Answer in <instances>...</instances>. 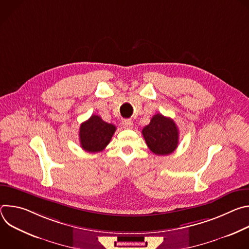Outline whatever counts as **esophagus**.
<instances>
[{
  "mask_svg": "<svg viewBox=\"0 0 249 249\" xmlns=\"http://www.w3.org/2000/svg\"><path fill=\"white\" fill-rule=\"evenodd\" d=\"M122 126H123V128L130 129V128L133 127V122H132V120H130V119H124V120L122 121Z\"/></svg>",
  "mask_w": 249,
  "mask_h": 249,
  "instance_id": "34e87169",
  "label": "esophagus"
}]
</instances>
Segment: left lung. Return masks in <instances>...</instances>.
Segmentation results:
<instances>
[{"label":"left lung","mask_w":249,"mask_h":249,"mask_svg":"<svg viewBox=\"0 0 249 249\" xmlns=\"http://www.w3.org/2000/svg\"><path fill=\"white\" fill-rule=\"evenodd\" d=\"M142 134L149 149L159 156L173 153L178 145V128L171 118L160 113L153 116L150 124L142 130Z\"/></svg>","instance_id":"obj_1"}]
</instances>
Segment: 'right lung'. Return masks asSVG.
<instances>
[{
  "mask_svg": "<svg viewBox=\"0 0 249 249\" xmlns=\"http://www.w3.org/2000/svg\"><path fill=\"white\" fill-rule=\"evenodd\" d=\"M116 131L112 124L103 121L98 115H91L90 118L81 124L80 143L81 147L89 153H98L105 149Z\"/></svg>",
  "mask_w": 249,
  "mask_h": 249,
  "instance_id": "obj_1",
  "label": "right lung"
}]
</instances>
